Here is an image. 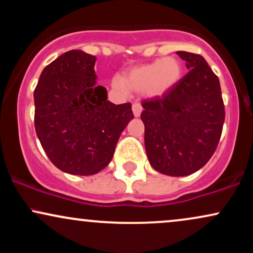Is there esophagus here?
Listing matches in <instances>:
<instances>
[{
    "label": "esophagus",
    "mask_w": 253,
    "mask_h": 253,
    "mask_svg": "<svg viewBox=\"0 0 253 253\" xmlns=\"http://www.w3.org/2000/svg\"><path fill=\"white\" fill-rule=\"evenodd\" d=\"M132 110H133V114H134V117L138 118V117H140L141 112H143V107H141L140 103L135 102V103H133Z\"/></svg>",
    "instance_id": "34e87169"
}]
</instances>
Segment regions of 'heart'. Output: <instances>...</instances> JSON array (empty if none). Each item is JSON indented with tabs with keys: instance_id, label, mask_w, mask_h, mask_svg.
Masks as SVG:
<instances>
[{
	"instance_id": "heart-1",
	"label": "heart",
	"mask_w": 253,
	"mask_h": 253,
	"mask_svg": "<svg viewBox=\"0 0 253 253\" xmlns=\"http://www.w3.org/2000/svg\"><path fill=\"white\" fill-rule=\"evenodd\" d=\"M182 65L176 58L168 57L132 68L123 80L115 77L113 86L119 91L127 89L146 92L150 96H161L181 80Z\"/></svg>"
}]
</instances>
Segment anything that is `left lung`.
Instances as JSON below:
<instances>
[{"instance_id":"1","label":"left lung","mask_w":253,"mask_h":253,"mask_svg":"<svg viewBox=\"0 0 253 253\" xmlns=\"http://www.w3.org/2000/svg\"><path fill=\"white\" fill-rule=\"evenodd\" d=\"M189 72L162 96L141 103L145 149L158 172L187 176L205 167L215 152L223 121L219 78L205 58L177 52Z\"/></svg>"}]
</instances>
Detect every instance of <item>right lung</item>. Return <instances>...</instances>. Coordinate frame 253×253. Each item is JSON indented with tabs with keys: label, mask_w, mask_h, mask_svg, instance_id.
Listing matches in <instances>:
<instances>
[{
	"label": "right lung",
	"mask_w": 253,
	"mask_h": 253,
	"mask_svg": "<svg viewBox=\"0 0 253 253\" xmlns=\"http://www.w3.org/2000/svg\"><path fill=\"white\" fill-rule=\"evenodd\" d=\"M96 57L80 50L62 54L43 69L34 90V127L40 144L59 170L97 173L112 161L132 104H114L96 84Z\"/></svg>",
	"instance_id": "1"
}]
</instances>
